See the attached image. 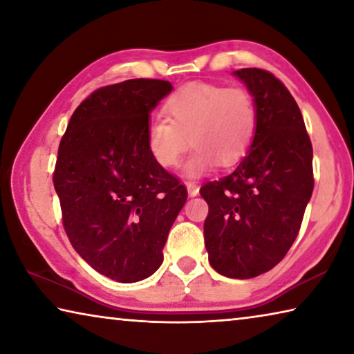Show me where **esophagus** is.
I'll use <instances>...</instances> for the list:
<instances>
[{
	"mask_svg": "<svg viewBox=\"0 0 354 354\" xmlns=\"http://www.w3.org/2000/svg\"><path fill=\"white\" fill-rule=\"evenodd\" d=\"M185 189H187L189 196H196V195L200 194V187H198V185H196V183H192V181L185 183Z\"/></svg>",
	"mask_w": 354,
	"mask_h": 354,
	"instance_id": "1",
	"label": "esophagus"
}]
</instances>
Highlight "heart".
I'll return each mask as SVG.
<instances>
[{
	"instance_id": "b5f03b06",
	"label": "heart",
	"mask_w": 354,
	"mask_h": 354,
	"mask_svg": "<svg viewBox=\"0 0 354 354\" xmlns=\"http://www.w3.org/2000/svg\"><path fill=\"white\" fill-rule=\"evenodd\" d=\"M165 118H153L145 145L154 162L171 169L190 145L195 148L184 175L198 178L218 162L237 164L248 153L257 129V106L247 88L192 82L164 104Z\"/></svg>"
}]
</instances>
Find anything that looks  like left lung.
I'll return each mask as SVG.
<instances>
[{"mask_svg": "<svg viewBox=\"0 0 354 354\" xmlns=\"http://www.w3.org/2000/svg\"><path fill=\"white\" fill-rule=\"evenodd\" d=\"M257 106V129L234 171L200 194L209 214V262L226 278L248 279L277 266L301 226L314 190L313 145L297 101L261 68L232 71Z\"/></svg>", "mask_w": 354, "mask_h": 354, "instance_id": "8db88e82", "label": "left lung"}]
</instances>
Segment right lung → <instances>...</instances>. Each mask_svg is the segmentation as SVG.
<instances>
[{"label":"right lung","mask_w":354,"mask_h":354,"mask_svg":"<svg viewBox=\"0 0 354 354\" xmlns=\"http://www.w3.org/2000/svg\"><path fill=\"white\" fill-rule=\"evenodd\" d=\"M169 81L128 80L76 107L59 145L53 181L73 248L98 273L137 283L158 270L187 190L145 145L149 113Z\"/></svg>","instance_id":"right-lung-1"}]
</instances>
